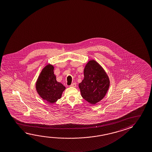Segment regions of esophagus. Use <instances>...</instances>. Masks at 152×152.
I'll list each match as a JSON object with an SVG mask.
<instances>
[{
	"label": "esophagus",
	"mask_w": 152,
	"mask_h": 152,
	"mask_svg": "<svg viewBox=\"0 0 152 152\" xmlns=\"http://www.w3.org/2000/svg\"><path fill=\"white\" fill-rule=\"evenodd\" d=\"M70 87H75L76 86V83H72L71 84V85L70 86Z\"/></svg>",
	"instance_id": "esophagus-1"
}]
</instances>
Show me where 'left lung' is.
Here are the masks:
<instances>
[{
  "label": "left lung",
  "mask_w": 152,
  "mask_h": 152,
  "mask_svg": "<svg viewBox=\"0 0 152 152\" xmlns=\"http://www.w3.org/2000/svg\"><path fill=\"white\" fill-rule=\"evenodd\" d=\"M84 79L78 86L83 98L91 104L100 102L107 94L110 80L103 68L94 59L88 61L84 69Z\"/></svg>",
  "instance_id": "obj_1"
}]
</instances>
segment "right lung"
Segmentation results:
<instances>
[{
  "mask_svg": "<svg viewBox=\"0 0 152 152\" xmlns=\"http://www.w3.org/2000/svg\"><path fill=\"white\" fill-rule=\"evenodd\" d=\"M54 66L48 64L43 68L37 78L35 88L43 100L53 104L60 99L66 87L56 80Z\"/></svg>",
  "mask_w": 152,
  "mask_h": 152,
  "instance_id": "right-lung-1",
  "label": "right lung"
}]
</instances>
